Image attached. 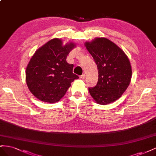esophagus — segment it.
Segmentation results:
<instances>
[{
    "instance_id": "obj_1",
    "label": "esophagus",
    "mask_w": 156,
    "mask_h": 156,
    "mask_svg": "<svg viewBox=\"0 0 156 156\" xmlns=\"http://www.w3.org/2000/svg\"><path fill=\"white\" fill-rule=\"evenodd\" d=\"M85 77H86V75L84 74H83L81 76H80V78H81V79H85Z\"/></svg>"
}]
</instances>
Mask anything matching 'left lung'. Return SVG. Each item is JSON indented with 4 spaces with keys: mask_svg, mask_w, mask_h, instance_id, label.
Wrapping results in <instances>:
<instances>
[{
    "mask_svg": "<svg viewBox=\"0 0 156 156\" xmlns=\"http://www.w3.org/2000/svg\"><path fill=\"white\" fill-rule=\"evenodd\" d=\"M95 61L98 81L88 91L100 105H108L119 99L131 81L132 70L129 60L124 51L106 37H96L84 43Z\"/></svg>",
    "mask_w": 156,
    "mask_h": 156,
    "instance_id": "1",
    "label": "left lung"
}]
</instances>
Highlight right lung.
<instances>
[{
	"label": "right lung",
	"mask_w": 156,
	"mask_h": 156,
	"mask_svg": "<svg viewBox=\"0 0 156 156\" xmlns=\"http://www.w3.org/2000/svg\"><path fill=\"white\" fill-rule=\"evenodd\" d=\"M73 42L63 45L62 40L52 39L37 49L26 68V83L30 92L38 100L58 102L66 93L71 83L79 79L73 73V65L66 62Z\"/></svg>",
	"instance_id": "1"
}]
</instances>
